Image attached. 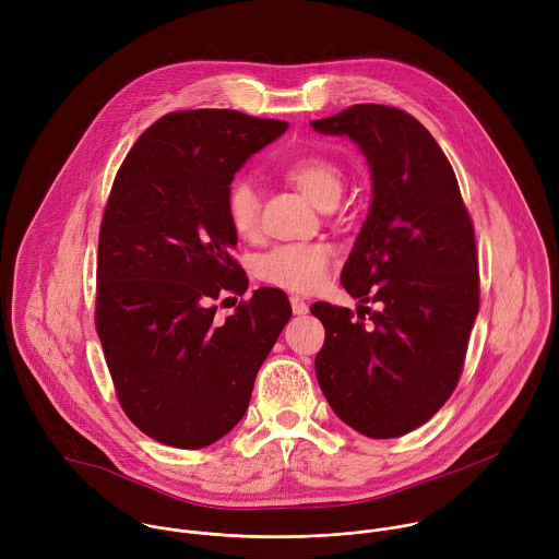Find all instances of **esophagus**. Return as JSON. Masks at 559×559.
Listing matches in <instances>:
<instances>
[{"label":"esophagus","mask_w":559,"mask_h":559,"mask_svg":"<svg viewBox=\"0 0 559 559\" xmlns=\"http://www.w3.org/2000/svg\"><path fill=\"white\" fill-rule=\"evenodd\" d=\"M289 302H292V311H294L296 316H305V313L309 311V305H307L302 298H298V296H292Z\"/></svg>","instance_id":"esophagus-1"}]
</instances>
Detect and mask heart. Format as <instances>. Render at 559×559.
<instances>
[{
    "label": "heart",
    "instance_id": "b5f03b06",
    "mask_svg": "<svg viewBox=\"0 0 559 559\" xmlns=\"http://www.w3.org/2000/svg\"><path fill=\"white\" fill-rule=\"evenodd\" d=\"M283 175L318 207H323L330 201H338L343 194V170L332 158L321 154H305L292 158L289 164H285ZM225 210L229 225L238 236L250 238L257 234L261 199L252 181H231L225 197ZM330 265L332 250L323 243L283 246L259 261V276L272 285L292 292H311L325 281Z\"/></svg>",
    "mask_w": 559,
    "mask_h": 559
}]
</instances>
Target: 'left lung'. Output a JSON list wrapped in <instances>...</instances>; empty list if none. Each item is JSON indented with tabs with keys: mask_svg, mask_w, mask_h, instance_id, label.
I'll return each instance as SVG.
<instances>
[{
	"mask_svg": "<svg viewBox=\"0 0 559 559\" xmlns=\"http://www.w3.org/2000/svg\"><path fill=\"white\" fill-rule=\"evenodd\" d=\"M311 128L349 136L371 173V205L341 274L362 305L358 316L311 305L325 328L316 378L358 433L405 436L449 401L462 371L480 305L473 223L444 152L412 115L358 104Z\"/></svg>",
	"mask_w": 559,
	"mask_h": 559,
	"instance_id": "8db88e82",
	"label": "left lung"
}]
</instances>
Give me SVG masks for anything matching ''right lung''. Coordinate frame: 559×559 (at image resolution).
<instances>
[{
  "label": "right lung",
  "mask_w": 559,
  "mask_h": 559,
  "mask_svg": "<svg viewBox=\"0 0 559 559\" xmlns=\"http://www.w3.org/2000/svg\"><path fill=\"white\" fill-rule=\"evenodd\" d=\"M287 121L186 110L152 123L117 173L99 231L97 334L126 416L150 438L203 449L248 412L292 307L254 289L225 321L212 305L246 294L225 197Z\"/></svg>",
  "instance_id": "obj_1"
}]
</instances>
